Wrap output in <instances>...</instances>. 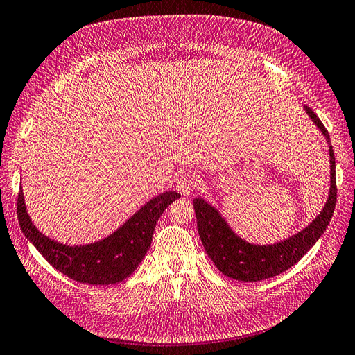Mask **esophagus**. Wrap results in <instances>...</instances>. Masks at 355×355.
Returning a JSON list of instances; mask_svg holds the SVG:
<instances>
[{"mask_svg":"<svg viewBox=\"0 0 355 355\" xmlns=\"http://www.w3.org/2000/svg\"><path fill=\"white\" fill-rule=\"evenodd\" d=\"M196 185H197V179L192 176V175H189V173H185V175H182L178 179L176 189L180 192L182 196L188 197V196L192 194V191H194Z\"/></svg>","mask_w":355,"mask_h":355,"instance_id":"obj_1","label":"esophagus"}]
</instances>
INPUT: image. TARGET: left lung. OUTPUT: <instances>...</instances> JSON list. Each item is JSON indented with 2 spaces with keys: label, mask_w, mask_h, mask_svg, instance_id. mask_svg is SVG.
<instances>
[{
  "label": "left lung",
  "mask_w": 355,
  "mask_h": 355,
  "mask_svg": "<svg viewBox=\"0 0 355 355\" xmlns=\"http://www.w3.org/2000/svg\"><path fill=\"white\" fill-rule=\"evenodd\" d=\"M311 121L326 137L330 155V188L323 210L308 227L274 244H254L235 234L219 210L204 198H194L197 230L201 243L218 270L239 282H261L275 277L300 261L324 234L336 206V166L330 137L314 111L304 106Z\"/></svg>",
  "instance_id": "obj_1"
}]
</instances>
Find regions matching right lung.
Segmentation results:
<instances>
[{
	"instance_id": "add662e5",
	"label": "right lung",
	"mask_w": 355,
	"mask_h": 355,
	"mask_svg": "<svg viewBox=\"0 0 355 355\" xmlns=\"http://www.w3.org/2000/svg\"><path fill=\"white\" fill-rule=\"evenodd\" d=\"M179 197L176 191L163 192L149 200L108 237L83 245L58 243L40 232L29 218L22 191L17 198V218L25 237L53 268L75 282L106 286L120 283L135 272L151 247L159 216Z\"/></svg>"
}]
</instances>
